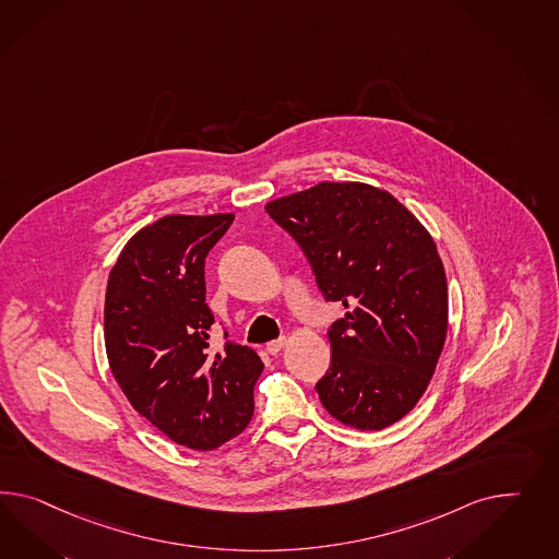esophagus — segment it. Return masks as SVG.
Returning <instances> with one entry per match:
<instances>
[{
  "label": "esophagus",
  "instance_id": "34e87169",
  "mask_svg": "<svg viewBox=\"0 0 559 559\" xmlns=\"http://www.w3.org/2000/svg\"><path fill=\"white\" fill-rule=\"evenodd\" d=\"M285 344H287V337H278V340H272V342L266 344V352L272 354V356H276V354H278L283 347H285Z\"/></svg>",
  "mask_w": 559,
  "mask_h": 559
}]
</instances>
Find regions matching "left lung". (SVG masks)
I'll use <instances>...</instances> for the list:
<instances>
[{"label":"left lung","mask_w":559,"mask_h":559,"mask_svg":"<svg viewBox=\"0 0 559 559\" xmlns=\"http://www.w3.org/2000/svg\"><path fill=\"white\" fill-rule=\"evenodd\" d=\"M299 241L325 301L332 364L316 386L333 419L380 431L419 403L448 335V281L438 246L389 191L319 182L266 203Z\"/></svg>","instance_id":"1"}]
</instances>
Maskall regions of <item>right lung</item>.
Listing matches in <instances>:
<instances>
[{
	"instance_id": "obj_1",
	"label": "right lung",
	"mask_w": 559,
	"mask_h": 559,
	"mask_svg": "<svg viewBox=\"0 0 559 559\" xmlns=\"http://www.w3.org/2000/svg\"><path fill=\"white\" fill-rule=\"evenodd\" d=\"M231 222L234 213L165 215L128 240L107 278L111 374L144 419L197 452L248 427L264 368L252 347L210 349L205 258Z\"/></svg>"
}]
</instances>
